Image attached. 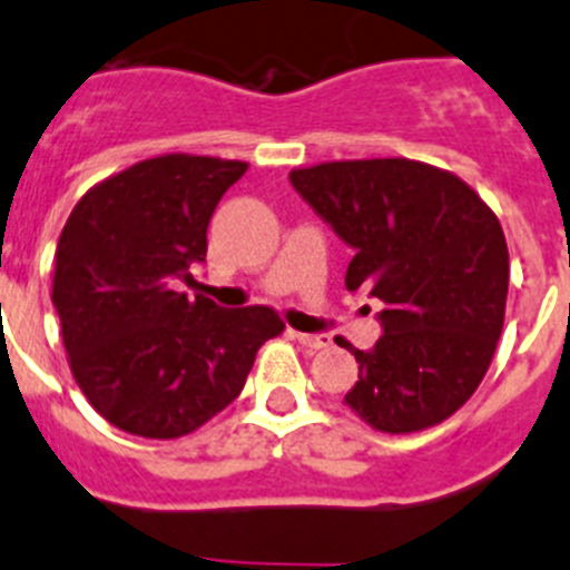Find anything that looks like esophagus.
<instances>
[{"label":"esophagus","instance_id":"34e87169","mask_svg":"<svg viewBox=\"0 0 570 570\" xmlns=\"http://www.w3.org/2000/svg\"><path fill=\"white\" fill-rule=\"evenodd\" d=\"M292 337L297 340L301 345H306V348H328L332 345V334L321 332V334H303V332H292Z\"/></svg>","mask_w":570,"mask_h":570}]
</instances>
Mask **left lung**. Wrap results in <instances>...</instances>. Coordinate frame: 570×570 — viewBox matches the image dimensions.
<instances>
[{"label":"left lung","instance_id":"obj_1","mask_svg":"<svg viewBox=\"0 0 570 570\" xmlns=\"http://www.w3.org/2000/svg\"><path fill=\"white\" fill-rule=\"evenodd\" d=\"M289 183L354 249L345 286L385 306L374 348L337 343L360 363L345 405L382 433L453 416L503 328L509 249L498 216L455 174L405 157L312 165Z\"/></svg>","mask_w":570,"mask_h":570}]
</instances>
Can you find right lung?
<instances>
[{"label": "right lung", "mask_w": 570, "mask_h": 570, "mask_svg": "<svg viewBox=\"0 0 570 570\" xmlns=\"http://www.w3.org/2000/svg\"><path fill=\"white\" fill-rule=\"evenodd\" d=\"M244 171L238 159H142L83 194L63 225L52 306L69 368L89 405L126 433H194L284 332L267 306L225 309L177 292L205 264L213 210Z\"/></svg>", "instance_id": "right-lung-1"}]
</instances>
